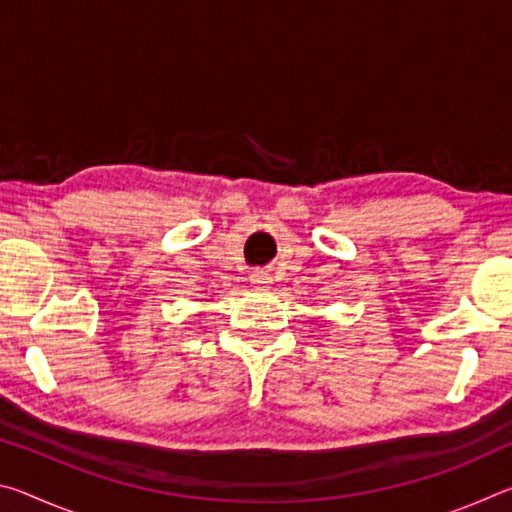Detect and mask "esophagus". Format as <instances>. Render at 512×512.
Here are the masks:
<instances>
[{"label":"esophagus","instance_id":"obj_1","mask_svg":"<svg viewBox=\"0 0 512 512\" xmlns=\"http://www.w3.org/2000/svg\"><path fill=\"white\" fill-rule=\"evenodd\" d=\"M250 282H253L255 287H266V284L271 282V277H268V273H264V271H255L253 275H250Z\"/></svg>","mask_w":512,"mask_h":512}]
</instances>
